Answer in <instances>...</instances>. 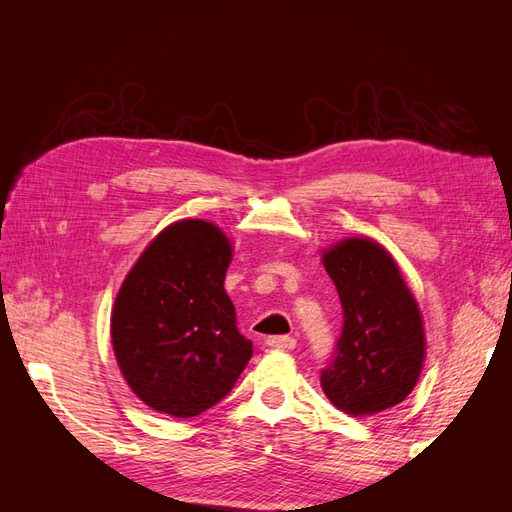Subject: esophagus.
<instances>
[{
    "mask_svg": "<svg viewBox=\"0 0 512 512\" xmlns=\"http://www.w3.org/2000/svg\"><path fill=\"white\" fill-rule=\"evenodd\" d=\"M267 346L275 348V350H292L294 346H297V339L290 335H273L267 339Z\"/></svg>",
    "mask_w": 512,
    "mask_h": 512,
    "instance_id": "1",
    "label": "esophagus"
}]
</instances>
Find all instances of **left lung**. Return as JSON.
Returning <instances> with one entry per match:
<instances>
[{"label":"left lung","instance_id":"obj_1","mask_svg":"<svg viewBox=\"0 0 512 512\" xmlns=\"http://www.w3.org/2000/svg\"><path fill=\"white\" fill-rule=\"evenodd\" d=\"M344 312L342 335L322 369V391L350 416L404 401L421 376L425 331L393 256L371 239H344L322 256Z\"/></svg>","mask_w":512,"mask_h":512}]
</instances>
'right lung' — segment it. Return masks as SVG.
Returning <instances> with one entry per match:
<instances>
[{
    "mask_svg": "<svg viewBox=\"0 0 512 512\" xmlns=\"http://www.w3.org/2000/svg\"><path fill=\"white\" fill-rule=\"evenodd\" d=\"M232 247L205 220L164 228L123 282L111 316L123 378L153 410L190 418L222 401L252 356L224 290Z\"/></svg>",
    "mask_w": 512,
    "mask_h": 512,
    "instance_id": "add662e5",
    "label": "right lung"
}]
</instances>
